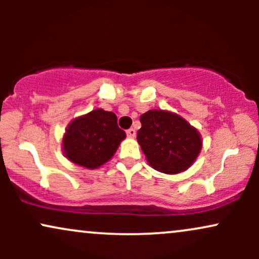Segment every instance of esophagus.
<instances>
[{"label":"esophagus","mask_w":259,"mask_h":259,"mask_svg":"<svg viewBox=\"0 0 259 259\" xmlns=\"http://www.w3.org/2000/svg\"><path fill=\"white\" fill-rule=\"evenodd\" d=\"M126 135H127V138L134 139V138H135V136H136V130H135V129H133V127H132V129L127 130V132H126Z\"/></svg>","instance_id":"34e87169"}]
</instances>
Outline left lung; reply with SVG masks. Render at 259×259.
Segmentation results:
<instances>
[{"mask_svg": "<svg viewBox=\"0 0 259 259\" xmlns=\"http://www.w3.org/2000/svg\"><path fill=\"white\" fill-rule=\"evenodd\" d=\"M138 142L148 164L164 174H179L194 164L202 150L201 134L179 114L151 109L140 117Z\"/></svg>", "mask_w": 259, "mask_h": 259, "instance_id": "left-lung-1", "label": "left lung"}]
</instances>
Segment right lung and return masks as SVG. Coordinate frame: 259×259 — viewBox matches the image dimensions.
I'll return each mask as SVG.
<instances>
[{"label":"right lung","mask_w":259,"mask_h":259,"mask_svg":"<svg viewBox=\"0 0 259 259\" xmlns=\"http://www.w3.org/2000/svg\"><path fill=\"white\" fill-rule=\"evenodd\" d=\"M125 138L126 134L118 126L117 115L97 108L68 124L62 148L74 164L96 169L112 158Z\"/></svg>","instance_id":"1"}]
</instances>
